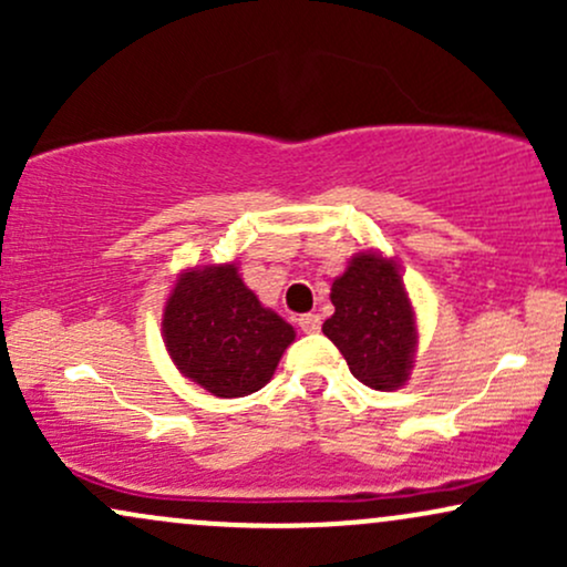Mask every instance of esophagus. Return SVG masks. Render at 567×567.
Returning <instances> with one entry per match:
<instances>
[{"instance_id": "1", "label": "esophagus", "mask_w": 567, "mask_h": 567, "mask_svg": "<svg viewBox=\"0 0 567 567\" xmlns=\"http://www.w3.org/2000/svg\"><path fill=\"white\" fill-rule=\"evenodd\" d=\"M298 324H301L303 333H320L322 320H320V315H303V317H298Z\"/></svg>"}]
</instances>
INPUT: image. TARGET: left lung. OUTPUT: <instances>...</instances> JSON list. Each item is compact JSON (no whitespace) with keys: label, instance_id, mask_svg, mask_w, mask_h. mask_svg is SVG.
Here are the masks:
<instances>
[{"label":"left lung","instance_id":"left-lung-1","mask_svg":"<svg viewBox=\"0 0 567 567\" xmlns=\"http://www.w3.org/2000/svg\"><path fill=\"white\" fill-rule=\"evenodd\" d=\"M330 301L336 311L322 333L341 351L351 375L379 392L405 386L419 333L400 264L373 250L357 252L333 279Z\"/></svg>","mask_w":567,"mask_h":567}]
</instances>
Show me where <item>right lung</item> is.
Here are the masks:
<instances>
[{"label":"right lung","mask_w":567,"mask_h":567,"mask_svg":"<svg viewBox=\"0 0 567 567\" xmlns=\"http://www.w3.org/2000/svg\"><path fill=\"white\" fill-rule=\"evenodd\" d=\"M162 338L186 379L231 400L271 381L296 330L258 301L237 264H213L175 279L162 315Z\"/></svg>","instance_id":"obj_1"}]
</instances>
